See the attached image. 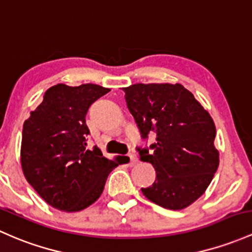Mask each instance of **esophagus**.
Returning a JSON list of instances; mask_svg holds the SVG:
<instances>
[{
    "label": "esophagus",
    "instance_id": "esophagus-1",
    "mask_svg": "<svg viewBox=\"0 0 252 252\" xmlns=\"http://www.w3.org/2000/svg\"><path fill=\"white\" fill-rule=\"evenodd\" d=\"M128 158H129V163H131V166H134V164L138 163L137 154L134 153V151H132V153L128 154Z\"/></svg>",
    "mask_w": 252,
    "mask_h": 252
}]
</instances>
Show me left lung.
Instances as JSON below:
<instances>
[{
	"mask_svg": "<svg viewBox=\"0 0 252 252\" xmlns=\"http://www.w3.org/2000/svg\"><path fill=\"white\" fill-rule=\"evenodd\" d=\"M140 136L156 133L150 148H137L140 159L156 170L143 194L170 210L189 207L204 193L219 167L215 124L181 84H133L124 88Z\"/></svg>",
	"mask_w": 252,
	"mask_h": 252,
	"instance_id": "obj_1",
	"label": "left lung"
}]
</instances>
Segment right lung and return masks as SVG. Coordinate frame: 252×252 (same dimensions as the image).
I'll use <instances>...</instances> for the list:
<instances>
[{
	"label": "right lung",
	"mask_w": 252,
	"mask_h": 252,
	"mask_svg": "<svg viewBox=\"0 0 252 252\" xmlns=\"http://www.w3.org/2000/svg\"><path fill=\"white\" fill-rule=\"evenodd\" d=\"M96 84H58L24 123L21 168L30 185L51 207L67 213L91 205L103 192L108 175L118 166L94 147L85 116L94 101L109 93Z\"/></svg>",
	"instance_id": "1"
}]
</instances>
